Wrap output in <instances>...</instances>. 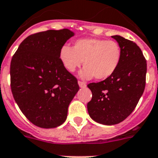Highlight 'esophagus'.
I'll return each instance as SVG.
<instances>
[{
    "instance_id": "esophagus-1",
    "label": "esophagus",
    "mask_w": 158,
    "mask_h": 158,
    "mask_svg": "<svg viewBox=\"0 0 158 158\" xmlns=\"http://www.w3.org/2000/svg\"><path fill=\"white\" fill-rule=\"evenodd\" d=\"M78 83H79V86L80 87V88H86V83H84V82H82V81H79L78 82Z\"/></svg>"
}]
</instances>
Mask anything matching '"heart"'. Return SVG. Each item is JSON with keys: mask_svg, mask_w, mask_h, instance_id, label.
Here are the masks:
<instances>
[{"mask_svg": "<svg viewBox=\"0 0 158 158\" xmlns=\"http://www.w3.org/2000/svg\"><path fill=\"white\" fill-rule=\"evenodd\" d=\"M122 48L114 40L96 38L77 40L72 47L65 44L60 50V59L69 72L81 66L80 76L90 79L105 80L115 73L122 60Z\"/></svg>", "mask_w": 158, "mask_h": 158, "instance_id": "heart-1", "label": "heart"}]
</instances>
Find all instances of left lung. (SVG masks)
<instances>
[{
	"mask_svg": "<svg viewBox=\"0 0 158 158\" xmlns=\"http://www.w3.org/2000/svg\"><path fill=\"white\" fill-rule=\"evenodd\" d=\"M122 48V60L111 77L88 85L92 100L89 116L104 125L121 123L132 113L145 88L147 62L136 44L120 35H113Z\"/></svg>",
	"mask_w": 158,
	"mask_h": 158,
	"instance_id": "left-lung-1",
	"label": "left lung"
}]
</instances>
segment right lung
I'll return each mask as SVG.
<instances>
[{"label": "right lung", "instance_id": "obj_1", "mask_svg": "<svg viewBox=\"0 0 158 158\" xmlns=\"http://www.w3.org/2000/svg\"><path fill=\"white\" fill-rule=\"evenodd\" d=\"M75 33L48 30L27 37L10 63V87L26 118L42 128L66 121L68 107L79 89L77 79L60 59V50Z\"/></svg>", "mask_w": 158, "mask_h": 158}]
</instances>
